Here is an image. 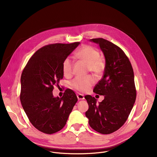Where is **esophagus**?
I'll use <instances>...</instances> for the list:
<instances>
[{"label":"esophagus","instance_id":"esophagus-1","mask_svg":"<svg viewBox=\"0 0 157 157\" xmlns=\"http://www.w3.org/2000/svg\"><path fill=\"white\" fill-rule=\"evenodd\" d=\"M77 98H78V99L79 100H82V99H84V95H83V94H79V93L77 94Z\"/></svg>","mask_w":157,"mask_h":157}]
</instances>
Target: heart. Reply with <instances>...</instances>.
Wrapping results in <instances>:
<instances>
[{
  "mask_svg": "<svg viewBox=\"0 0 157 157\" xmlns=\"http://www.w3.org/2000/svg\"><path fill=\"white\" fill-rule=\"evenodd\" d=\"M75 57L87 64V70L92 72L96 76H100L103 74L105 68V63L104 59L100 57V53L96 48L89 45H84L76 52ZM73 68V62L70 58H66L62 63L64 76H71ZM94 78L91 76L76 77L71 82V86L76 91L85 93L94 84Z\"/></svg>",
  "mask_w": 157,
  "mask_h": 157,
  "instance_id": "1",
  "label": "heart"
}]
</instances>
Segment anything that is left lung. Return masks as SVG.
I'll return each mask as SVG.
<instances>
[{
  "label": "left lung",
  "mask_w": 157,
  "mask_h": 157,
  "mask_svg": "<svg viewBox=\"0 0 157 157\" xmlns=\"http://www.w3.org/2000/svg\"><path fill=\"white\" fill-rule=\"evenodd\" d=\"M90 41L99 44L105 59L103 77L93 89L96 94L104 96V99L98 104L94 97L85 96L89 105L86 116L94 130L110 134L125 124L135 103L137 92L133 71L120 47L102 38Z\"/></svg>",
  "instance_id": "left-lung-1"
}]
</instances>
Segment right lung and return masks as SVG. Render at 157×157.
Listing matches in <instances>:
<instances>
[{"label": "right lung", "mask_w": 157, "mask_h": 157, "mask_svg": "<svg viewBox=\"0 0 157 157\" xmlns=\"http://www.w3.org/2000/svg\"><path fill=\"white\" fill-rule=\"evenodd\" d=\"M54 43L38 50L21 76L20 99L32 124L39 131L53 134L61 130L78 101L75 92L66 89L62 98H54V86L63 79V60L79 45Z\"/></svg>", "instance_id": "obj_1"}]
</instances>
